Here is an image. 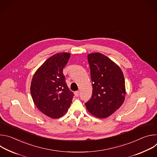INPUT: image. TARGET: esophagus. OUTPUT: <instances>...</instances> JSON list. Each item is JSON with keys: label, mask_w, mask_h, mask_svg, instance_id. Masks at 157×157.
I'll return each instance as SVG.
<instances>
[{"label": "esophagus", "mask_w": 157, "mask_h": 157, "mask_svg": "<svg viewBox=\"0 0 157 157\" xmlns=\"http://www.w3.org/2000/svg\"><path fill=\"white\" fill-rule=\"evenodd\" d=\"M79 94V91H75V95L76 96V97H78Z\"/></svg>", "instance_id": "34e87169"}]
</instances>
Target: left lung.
I'll return each mask as SVG.
<instances>
[{"label":"left lung","instance_id":"left-lung-1","mask_svg":"<svg viewBox=\"0 0 157 157\" xmlns=\"http://www.w3.org/2000/svg\"><path fill=\"white\" fill-rule=\"evenodd\" d=\"M93 85L91 98L85 103L87 110L98 118H106L120 108L125 95V79L120 67L106 56L87 55Z\"/></svg>","mask_w":157,"mask_h":157}]
</instances>
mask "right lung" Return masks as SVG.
Here are the masks:
<instances>
[{
	"instance_id": "1",
	"label": "right lung",
	"mask_w": 157,
	"mask_h": 157,
	"mask_svg": "<svg viewBox=\"0 0 157 157\" xmlns=\"http://www.w3.org/2000/svg\"><path fill=\"white\" fill-rule=\"evenodd\" d=\"M70 54L56 53L36 70L30 86V93L36 107L52 119L62 117L68 111L74 94L65 81L63 71Z\"/></svg>"
}]
</instances>
